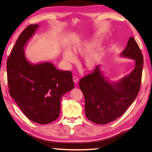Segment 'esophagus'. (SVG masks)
Listing matches in <instances>:
<instances>
[{
  "mask_svg": "<svg viewBox=\"0 0 152 152\" xmlns=\"http://www.w3.org/2000/svg\"><path fill=\"white\" fill-rule=\"evenodd\" d=\"M73 80H74V83H78V77H76V76H74V77H73Z\"/></svg>",
  "mask_w": 152,
  "mask_h": 152,
  "instance_id": "esophagus-1",
  "label": "esophagus"
}]
</instances>
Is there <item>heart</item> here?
Listing matches in <instances>:
<instances>
[{
    "mask_svg": "<svg viewBox=\"0 0 152 152\" xmlns=\"http://www.w3.org/2000/svg\"><path fill=\"white\" fill-rule=\"evenodd\" d=\"M99 40L86 41L73 47V51L76 53L83 55L89 52L84 58V66L86 70H92L94 69L103 57L104 52L101 48H96L91 51L99 45ZM90 50L91 51L90 52ZM63 58L64 60L68 63L74 62L76 61L75 56L69 49L64 50Z\"/></svg>",
    "mask_w": 152,
    "mask_h": 152,
    "instance_id": "1",
    "label": "heart"
}]
</instances>
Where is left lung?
Returning a JSON list of instances; mask_svg holds the SVG:
<instances>
[{
    "mask_svg": "<svg viewBox=\"0 0 152 152\" xmlns=\"http://www.w3.org/2000/svg\"><path fill=\"white\" fill-rule=\"evenodd\" d=\"M121 56L135 61L134 70L120 81L111 83L97 66L81 78L80 88L85 99L86 117L96 124H107L124 114L140 92L143 58L134 38L131 37Z\"/></svg>",
    "mask_w": 152,
    "mask_h": 152,
    "instance_id": "left-lung-1",
    "label": "left lung"
}]
</instances>
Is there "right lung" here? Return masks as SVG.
<instances>
[{
  "mask_svg": "<svg viewBox=\"0 0 152 152\" xmlns=\"http://www.w3.org/2000/svg\"><path fill=\"white\" fill-rule=\"evenodd\" d=\"M39 25H30L18 37L7 59L9 94L25 116L39 124L57 119L63 94L74 88L70 71H61L50 62L32 64L27 60L24 47Z\"/></svg>",
  "mask_w": 152,
  "mask_h": 152,
  "instance_id": "obj_1",
  "label": "right lung"
}]
</instances>
